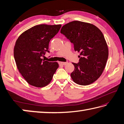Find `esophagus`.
I'll list each match as a JSON object with an SVG mask.
<instances>
[{
    "instance_id": "34e87169",
    "label": "esophagus",
    "mask_w": 124,
    "mask_h": 124,
    "mask_svg": "<svg viewBox=\"0 0 124 124\" xmlns=\"http://www.w3.org/2000/svg\"><path fill=\"white\" fill-rule=\"evenodd\" d=\"M58 63H59V64H61V65H66L67 64V62H58Z\"/></svg>"
}]
</instances>
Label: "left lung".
<instances>
[{"instance_id":"8db88e82","label":"left lung","mask_w":124,"mask_h":124,"mask_svg":"<svg viewBox=\"0 0 124 124\" xmlns=\"http://www.w3.org/2000/svg\"><path fill=\"white\" fill-rule=\"evenodd\" d=\"M61 33L73 44L75 51L80 52L79 62L72 63L73 80L80 85L95 82L101 75L108 58L107 44L101 31L93 24L74 21L64 25Z\"/></svg>"}]
</instances>
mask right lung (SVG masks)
Returning a JSON list of instances; mask_svg holds the SVG:
<instances>
[{"instance_id":"add662e5","label":"right lung","mask_w":124,"mask_h":124,"mask_svg":"<svg viewBox=\"0 0 124 124\" xmlns=\"http://www.w3.org/2000/svg\"><path fill=\"white\" fill-rule=\"evenodd\" d=\"M61 24L36 25L20 35L14 47L17 67L29 84L43 87L49 84L58 67L57 62L41 58L49 51V42L57 34Z\"/></svg>"}]
</instances>
